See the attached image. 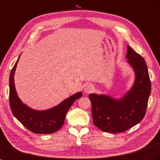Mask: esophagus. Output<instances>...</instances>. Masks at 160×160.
<instances>
[{
  "label": "esophagus",
  "mask_w": 160,
  "mask_h": 160,
  "mask_svg": "<svg viewBox=\"0 0 160 160\" xmlns=\"http://www.w3.org/2000/svg\"><path fill=\"white\" fill-rule=\"evenodd\" d=\"M94 89V87L93 85L92 84H86L84 88H83V91L85 92V93H89L92 92V91Z\"/></svg>",
  "instance_id": "obj_1"
}]
</instances>
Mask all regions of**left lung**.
Segmentation results:
<instances>
[{"label": "left lung", "instance_id": "left-lung-1", "mask_svg": "<svg viewBox=\"0 0 160 160\" xmlns=\"http://www.w3.org/2000/svg\"><path fill=\"white\" fill-rule=\"evenodd\" d=\"M127 62L135 72L131 88L120 99L108 95L91 93L95 126L103 132L118 133L139 123L144 118L151 93V81L145 59L127 46Z\"/></svg>", "mask_w": 160, "mask_h": 160}]
</instances>
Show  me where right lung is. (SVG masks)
<instances>
[{
    "label": "right lung",
    "instance_id": "add662e5",
    "mask_svg": "<svg viewBox=\"0 0 160 160\" xmlns=\"http://www.w3.org/2000/svg\"><path fill=\"white\" fill-rule=\"evenodd\" d=\"M20 56L12 68L9 77V103L12 114L27 128L37 134H51L62 127L66 114L72 103L82 97V92L76 93L59 104L45 110H36L25 105L17 96L14 75Z\"/></svg>",
    "mask_w": 160,
    "mask_h": 160
}]
</instances>
